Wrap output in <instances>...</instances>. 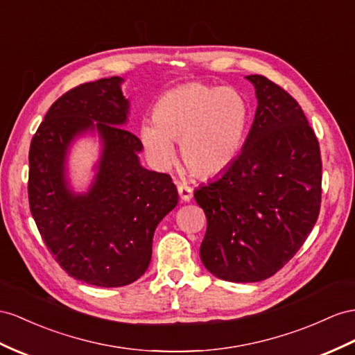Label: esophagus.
Here are the masks:
<instances>
[{"label":"esophagus","mask_w":355,"mask_h":355,"mask_svg":"<svg viewBox=\"0 0 355 355\" xmlns=\"http://www.w3.org/2000/svg\"><path fill=\"white\" fill-rule=\"evenodd\" d=\"M178 195L181 198V201L189 202L190 199H192V196H193V189L190 187V186H187V184H180L178 186Z\"/></svg>","instance_id":"obj_1"}]
</instances>
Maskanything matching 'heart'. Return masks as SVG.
Segmentation results:
<instances>
[{
    "label": "heart",
    "mask_w": 355,
    "mask_h": 355,
    "mask_svg": "<svg viewBox=\"0 0 355 355\" xmlns=\"http://www.w3.org/2000/svg\"><path fill=\"white\" fill-rule=\"evenodd\" d=\"M250 107L239 89L190 83L162 94L153 107V121L139 136L160 168L175 160L180 141L184 166L199 178L223 174L240 154L248 135Z\"/></svg>",
    "instance_id": "obj_1"
}]
</instances>
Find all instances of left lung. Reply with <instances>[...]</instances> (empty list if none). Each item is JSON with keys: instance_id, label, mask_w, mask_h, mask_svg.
Here are the masks:
<instances>
[{"instance_id": "obj_1", "label": "left lung", "mask_w": 355, "mask_h": 355, "mask_svg": "<svg viewBox=\"0 0 355 355\" xmlns=\"http://www.w3.org/2000/svg\"><path fill=\"white\" fill-rule=\"evenodd\" d=\"M258 106L239 157L195 190L207 216L201 261L226 282L271 277L303 246L321 207L320 144L284 88L246 76Z\"/></svg>"}]
</instances>
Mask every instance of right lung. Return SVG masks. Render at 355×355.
Returning <instances> with one entry per match:
<instances>
[{
	"label": "right lung",
	"instance_id": "add662e5",
	"mask_svg": "<svg viewBox=\"0 0 355 355\" xmlns=\"http://www.w3.org/2000/svg\"><path fill=\"white\" fill-rule=\"evenodd\" d=\"M123 78L112 76L67 91L53 103L30 147L31 214L52 257L69 276L116 288L147 271L157 225L178 204L168 174L145 169L142 142L123 129L129 100ZM97 132L103 144L87 193L67 177L71 144Z\"/></svg>",
	"mask_w": 355,
	"mask_h": 355
}]
</instances>
